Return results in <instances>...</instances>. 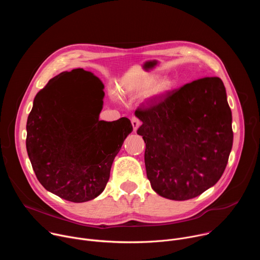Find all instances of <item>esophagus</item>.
<instances>
[{"label": "esophagus", "mask_w": 260, "mask_h": 260, "mask_svg": "<svg viewBox=\"0 0 260 260\" xmlns=\"http://www.w3.org/2000/svg\"><path fill=\"white\" fill-rule=\"evenodd\" d=\"M131 121H132V124H133L134 131L136 132V131L138 129V127L141 125V121H140V120H139L137 117H135V116L132 118V120H131Z\"/></svg>", "instance_id": "1"}]
</instances>
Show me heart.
<instances>
[{
	"label": "heart",
	"mask_w": 260,
	"mask_h": 260,
	"mask_svg": "<svg viewBox=\"0 0 260 260\" xmlns=\"http://www.w3.org/2000/svg\"><path fill=\"white\" fill-rule=\"evenodd\" d=\"M154 82H155V77L149 76L145 81L143 86L145 88H148V87H150L152 84H154ZM172 87H173V81L171 79H168V78L161 79L153 86V88L150 92V95H160L162 93H166L170 89H172Z\"/></svg>",
	"instance_id": "b5f03b06"
}]
</instances>
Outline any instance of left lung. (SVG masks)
Returning <instances> with one entry per match:
<instances>
[{
    "mask_svg": "<svg viewBox=\"0 0 260 260\" xmlns=\"http://www.w3.org/2000/svg\"><path fill=\"white\" fill-rule=\"evenodd\" d=\"M147 178L174 201L193 199L223 174L233 147L232 111L218 77H204L146 102L135 112Z\"/></svg>",
    "mask_w": 260,
    "mask_h": 260,
    "instance_id": "8db88e82",
    "label": "left lung"
}]
</instances>
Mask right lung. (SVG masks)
<instances>
[{
    "mask_svg": "<svg viewBox=\"0 0 260 260\" xmlns=\"http://www.w3.org/2000/svg\"><path fill=\"white\" fill-rule=\"evenodd\" d=\"M84 87H69L61 73L37 93L26 122V151L37 179L73 203L93 200L105 189L113 160L132 133L122 117L99 120L104 84L90 72Z\"/></svg>",
    "mask_w": 260,
    "mask_h": 260,
    "instance_id": "1",
    "label": "right lung"
}]
</instances>
